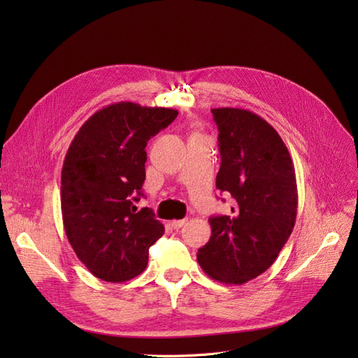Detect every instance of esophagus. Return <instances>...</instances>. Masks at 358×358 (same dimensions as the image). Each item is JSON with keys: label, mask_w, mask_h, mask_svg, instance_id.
<instances>
[{"label": "esophagus", "mask_w": 358, "mask_h": 358, "mask_svg": "<svg viewBox=\"0 0 358 358\" xmlns=\"http://www.w3.org/2000/svg\"><path fill=\"white\" fill-rule=\"evenodd\" d=\"M187 224V220H173V221H170V225L173 227V229H180V227H183Z\"/></svg>", "instance_id": "34e87169"}]
</instances>
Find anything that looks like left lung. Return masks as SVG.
I'll use <instances>...</instances> for the list:
<instances>
[{
	"instance_id": "obj_1",
	"label": "left lung",
	"mask_w": 358,
	"mask_h": 358,
	"mask_svg": "<svg viewBox=\"0 0 358 358\" xmlns=\"http://www.w3.org/2000/svg\"><path fill=\"white\" fill-rule=\"evenodd\" d=\"M221 167L216 188L230 194L231 215L209 218L212 236L197 262L209 278L241 285L275 263L297 216L291 155L276 129L245 109H212Z\"/></svg>"
}]
</instances>
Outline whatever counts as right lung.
Here are the masks:
<instances>
[{
    "label": "right lung",
    "instance_id": "1",
    "mask_svg": "<svg viewBox=\"0 0 358 358\" xmlns=\"http://www.w3.org/2000/svg\"><path fill=\"white\" fill-rule=\"evenodd\" d=\"M178 110L131 101L103 107L86 121L61 171V212L67 239L85 267L106 282L143 272L149 248L164 234L143 196L146 145Z\"/></svg>",
    "mask_w": 358,
    "mask_h": 358
}]
</instances>
